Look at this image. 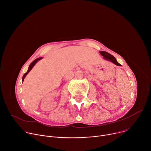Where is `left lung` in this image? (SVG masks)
<instances>
[{
    "label": "left lung",
    "instance_id": "8db88e82",
    "mask_svg": "<svg viewBox=\"0 0 151 151\" xmlns=\"http://www.w3.org/2000/svg\"><path fill=\"white\" fill-rule=\"evenodd\" d=\"M99 53L103 56V58L105 59L106 60H107V61H109L118 66H122L121 64L117 62L114 56H112V55H110L109 53H107L106 52H104V51H101V52H99Z\"/></svg>",
    "mask_w": 151,
    "mask_h": 151
}]
</instances>
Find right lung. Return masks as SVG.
I'll use <instances>...</instances> for the list:
<instances>
[{
    "mask_svg": "<svg viewBox=\"0 0 151 151\" xmlns=\"http://www.w3.org/2000/svg\"><path fill=\"white\" fill-rule=\"evenodd\" d=\"M42 58H37V59H36L35 61H33L31 64H30V65H29V67H28V70H27V72L24 75V76H23V77H22V81H24V78H25V76H26V75L29 72V71L30 70H31L32 68H33V67L35 66V65L36 64V63L38 61H39V60H41V59H42Z\"/></svg>",
    "mask_w": 151,
    "mask_h": 151,
    "instance_id": "obj_1",
    "label": "right lung"
}]
</instances>
